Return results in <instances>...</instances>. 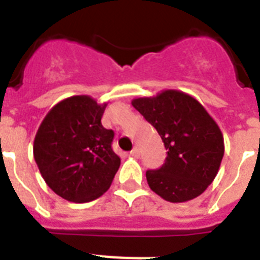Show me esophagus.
<instances>
[{
	"label": "esophagus",
	"instance_id": "obj_1",
	"mask_svg": "<svg viewBox=\"0 0 260 260\" xmlns=\"http://www.w3.org/2000/svg\"><path fill=\"white\" fill-rule=\"evenodd\" d=\"M129 154H131V156H134V158H139V156H140V152H139L138 147H135L134 150L131 151Z\"/></svg>",
	"mask_w": 260,
	"mask_h": 260
}]
</instances>
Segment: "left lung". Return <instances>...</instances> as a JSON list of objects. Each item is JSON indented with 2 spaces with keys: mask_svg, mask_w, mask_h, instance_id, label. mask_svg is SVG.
I'll use <instances>...</instances> for the list:
<instances>
[{
  "mask_svg": "<svg viewBox=\"0 0 260 260\" xmlns=\"http://www.w3.org/2000/svg\"><path fill=\"white\" fill-rule=\"evenodd\" d=\"M132 105L158 131L167 150L162 167L147 170L151 190L170 202L189 201L204 193L224 156L221 131L205 108L178 90L136 98Z\"/></svg>",
  "mask_w": 260,
  "mask_h": 260,
  "instance_id": "1",
  "label": "left lung"
}]
</instances>
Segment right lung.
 I'll list each match as a JSON object with an SVG mask.
<instances>
[{
  "mask_svg": "<svg viewBox=\"0 0 260 260\" xmlns=\"http://www.w3.org/2000/svg\"><path fill=\"white\" fill-rule=\"evenodd\" d=\"M106 104L89 95L66 98L47 113L34 142V156L52 191L71 202H89L109 189L120 167L114 132L101 124Z\"/></svg>",
  "mask_w": 260,
  "mask_h": 260,
  "instance_id": "right-lung-1",
  "label": "right lung"
}]
</instances>
